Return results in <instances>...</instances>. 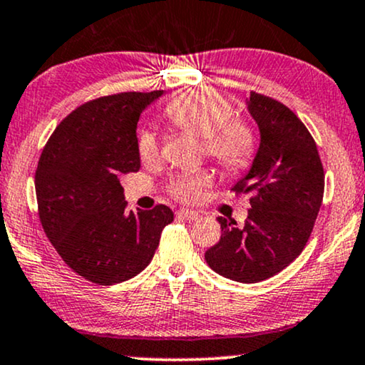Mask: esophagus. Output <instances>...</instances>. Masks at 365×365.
Here are the masks:
<instances>
[{
	"label": "esophagus",
	"instance_id": "1",
	"mask_svg": "<svg viewBox=\"0 0 365 365\" xmlns=\"http://www.w3.org/2000/svg\"><path fill=\"white\" fill-rule=\"evenodd\" d=\"M177 216L180 219H185V221H195V219L200 217L199 212H195V210H188V209H180L177 212Z\"/></svg>",
	"mask_w": 365,
	"mask_h": 365
}]
</instances>
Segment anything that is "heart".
<instances>
[{
	"mask_svg": "<svg viewBox=\"0 0 365 365\" xmlns=\"http://www.w3.org/2000/svg\"><path fill=\"white\" fill-rule=\"evenodd\" d=\"M165 115L177 129L204 139V151L226 175L236 177L252 166L257 155V133L252 122L232 117L227 98L209 88L183 91L170 100ZM138 155L144 165L158 160L155 135L143 133L138 138ZM205 173L185 175L171 183V195L183 202H195L209 185Z\"/></svg>",
	"mask_w": 365,
	"mask_h": 365,
	"instance_id": "obj_1",
	"label": "heart"
}]
</instances>
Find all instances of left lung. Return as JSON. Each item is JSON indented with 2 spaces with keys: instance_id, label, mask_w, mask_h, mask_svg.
<instances>
[{
  "instance_id": "1",
  "label": "left lung",
  "mask_w": 365,
  "mask_h": 365,
  "mask_svg": "<svg viewBox=\"0 0 365 365\" xmlns=\"http://www.w3.org/2000/svg\"><path fill=\"white\" fill-rule=\"evenodd\" d=\"M247 107L260 129V146L232 190L252 194V209L243 226L217 217L222 235L205 262L222 277L255 284L274 277L304 250L322 207L324 171L313 135L291 108L255 91Z\"/></svg>"
}]
</instances>
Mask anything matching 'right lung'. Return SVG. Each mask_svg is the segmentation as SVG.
I'll list each match as a JSON object with an SVG mask.
<instances>
[{"instance_id":"obj_1","label":"right lung","mask_w":365,"mask_h":365,"mask_svg":"<svg viewBox=\"0 0 365 365\" xmlns=\"http://www.w3.org/2000/svg\"><path fill=\"white\" fill-rule=\"evenodd\" d=\"M163 90L127 91L80 105L56 127L37 171L38 217L69 269L98 285L135 277L149 265L170 207L127 210L120 177L140 168L138 122Z\"/></svg>"}]
</instances>
